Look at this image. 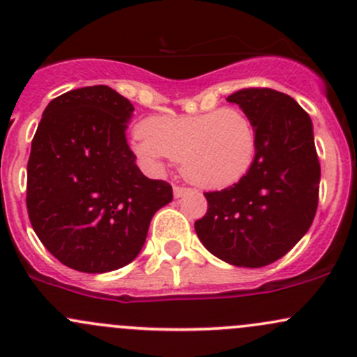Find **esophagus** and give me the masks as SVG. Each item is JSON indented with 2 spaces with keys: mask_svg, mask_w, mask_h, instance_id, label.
Returning a JSON list of instances; mask_svg holds the SVG:
<instances>
[{
  "mask_svg": "<svg viewBox=\"0 0 357 357\" xmlns=\"http://www.w3.org/2000/svg\"><path fill=\"white\" fill-rule=\"evenodd\" d=\"M187 190H189V189H185V187L175 185V187H174V196H175V197H182L183 194L187 192Z\"/></svg>",
  "mask_w": 357,
  "mask_h": 357,
  "instance_id": "1",
  "label": "esophagus"
}]
</instances>
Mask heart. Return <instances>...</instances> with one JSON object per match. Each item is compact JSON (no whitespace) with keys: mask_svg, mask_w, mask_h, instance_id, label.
Masks as SVG:
<instances>
[{"mask_svg":"<svg viewBox=\"0 0 357 357\" xmlns=\"http://www.w3.org/2000/svg\"><path fill=\"white\" fill-rule=\"evenodd\" d=\"M130 148L149 170L180 160L182 174L203 189H225L251 170L258 132L241 108H222L199 115L156 116L135 130Z\"/></svg>","mask_w":357,"mask_h":357,"instance_id":"heart-1","label":"heart"}]
</instances>
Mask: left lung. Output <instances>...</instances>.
Listing matches in <instances>:
<instances>
[{
	"mask_svg": "<svg viewBox=\"0 0 357 357\" xmlns=\"http://www.w3.org/2000/svg\"><path fill=\"white\" fill-rule=\"evenodd\" d=\"M227 101L251 116L258 149L244 178L204 194L208 211L194 229L216 258L261 268L287 255L313 223L321 175L313 122L296 99L266 87L241 89Z\"/></svg>",
	"mask_w": 357,
	"mask_h": 357,
	"instance_id": "obj_1",
	"label": "left lung"
}]
</instances>
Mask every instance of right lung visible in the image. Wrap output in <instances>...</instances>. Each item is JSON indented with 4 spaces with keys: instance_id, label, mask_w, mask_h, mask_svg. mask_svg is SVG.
Wrapping results in <instances>:
<instances>
[{
    "instance_id": "right-lung-1",
    "label": "right lung",
    "mask_w": 357,
    "mask_h": 357,
    "mask_svg": "<svg viewBox=\"0 0 357 357\" xmlns=\"http://www.w3.org/2000/svg\"><path fill=\"white\" fill-rule=\"evenodd\" d=\"M134 106L108 86L80 87L46 106L27 163V211L44 248L84 273L137 258L172 185L148 178L125 139Z\"/></svg>"
}]
</instances>
